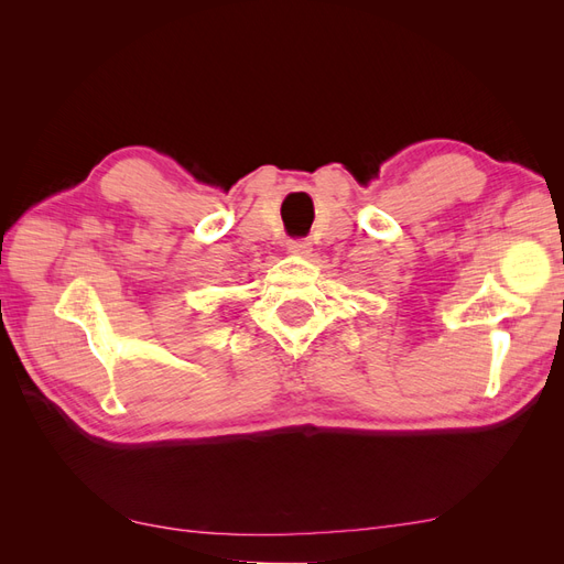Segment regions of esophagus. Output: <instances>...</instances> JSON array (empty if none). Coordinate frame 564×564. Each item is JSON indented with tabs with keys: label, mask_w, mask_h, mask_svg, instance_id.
<instances>
[{
	"label": "esophagus",
	"mask_w": 564,
	"mask_h": 564,
	"mask_svg": "<svg viewBox=\"0 0 564 564\" xmlns=\"http://www.w3.org/2000/svg\"><path fill=\"white\" fill-rule=\"evenodd\" d=\"M286 247H289V251H292V253H301V256H308L311 253V242L305 240V237H299V240H289Z\"/></svg>",
	"instance_id": "1"
}]
</instances>
